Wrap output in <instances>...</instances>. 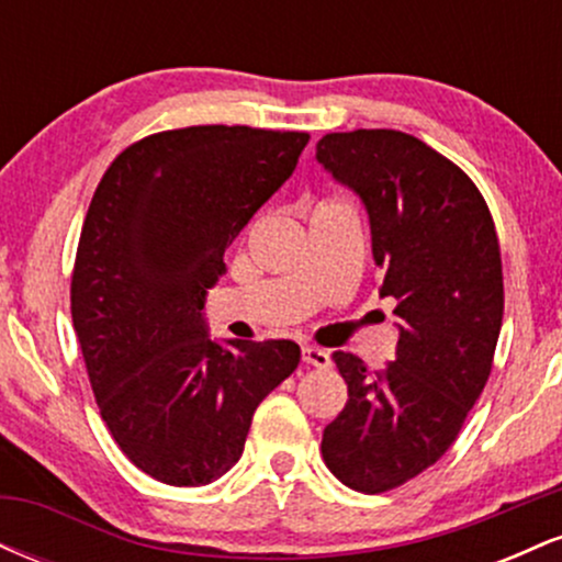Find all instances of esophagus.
Returning <instances> with one entry per match:
<instances>
[{
	"mask_svg": "<svg viewBox=\"0 0 562 562\" xmlns=\"http://www.w3.org/2000/svg\"><path fill=\"white\" fill-rule=\"evenodd\" d=\"M301 357H303V362L312 364V367H327V364H330V353H327L325 348H317V346H303Z\"/></svg>",
	"mask_w": 562,
	"mask_h": 562,
	"instance_id": "esophagus-1",
	"label": "esophagus"
}]
</instances>
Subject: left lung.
Returning a JSON list of instances; mask_svg holds the SVG:
<instances>
[{
  "mask_svg": "<svg viewBox=\"0 0 562 562\" xmlns=\"http://www.w3.org/2000/svg\"><path fill=\"white\" fill-rule=\"evenodd\" d=\"M317 164L362 200L380 299L396 303L389 370L335 353L348 402L322 434L327 468L380 494L441 460L479 402L505 312L499 240L479 187L412 134H325Z\"/></svg>",
  "mask_w": 562,
  "mask_h": 562,
  "instance_id": "8db88e82",
  "label": "left lung"
}]
</instances>
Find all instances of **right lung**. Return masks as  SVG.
Wrapping results in <instances>:
<instances>
[{
	"instance_id": "obj_1",
	"label": "right lung",
	"mask_w": 562,
	"mask_h": 562,
	"mask_svg": "<svg viewBox=\"0 0 562 562\" xmlns=\"http://www.w3.org/2000/svg\"><path fill=\"white\" fill-rule=\"evenodd\" d=\"M308 134L190 126L126 147L97 187L70 314L121 451L169 486H205L240 460L254 412L301 362L293 340L209 335L224 250L288 182Z\"/></svg>"
}]
</instances>
